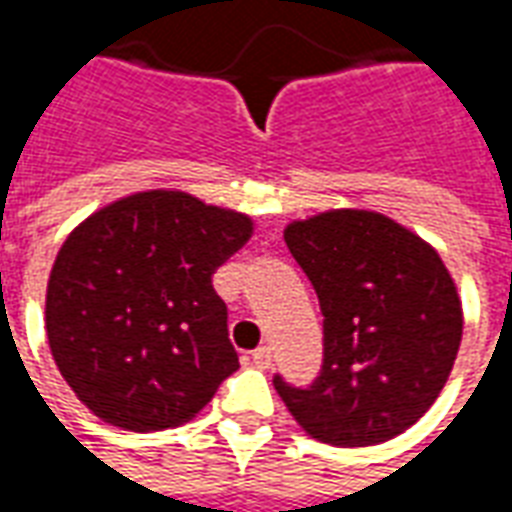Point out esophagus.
Returning <instances> with one entry per match:
<instances>
[{
    "label": "esophagus",
    "instance_id": "34e87169",
    "mask_svg": "<svg viewBox=\"0 0 512 512\" xmlns=\"http://www.w3.org/2000/svg\"><path fill=\"white\" fill-rule=\"evenodd\" d=\"M249 362L255 367H268L271 365V348L268 345H260V348H255L252 354H249Z\"/></svg>",
    "mask_w": 512,
    "mask_h": 512
}]
</instances>
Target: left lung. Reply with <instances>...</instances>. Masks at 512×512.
<instances>
[{
	"instance_id": "obj_1",
	"label": "left lung",
	"mask_w": 512,
	"mask_h": 512,
	"mask_svg": "<svg viewBox=\"0 0 512 512\" xmlns=\"http://www.w3.org/2000/svg\"><path fill=\"white\" fill-rule=\"evenodd\" d=\"M285 244L318 293L321 373L274 376L312 439L367 447L411 428L439 397L461 345V301L422 238L370 211L290 224Z\"/></svg>"
}]
</instances>
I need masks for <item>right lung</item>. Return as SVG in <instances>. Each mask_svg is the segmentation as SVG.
Wrapping results in <instances>:
<instances>
[{
  "label": "right lung",
  "instance_id": "1",
  "mask_svg": "<svg viewBox=\"0 0 512 512\" xmlns=\"http://www.w3.org/2000/svg\"><path fill=\"white\" fill-rule=\"evenodd\" d=\"M249 235L244 213L183 191L131 194L68 235L51 268L46 334L84 406L147 433L211 400L238 367L211 277Z\"/></svg>",
  "mask_w": 512,
  "mask_h": 512
}]
</instances>
